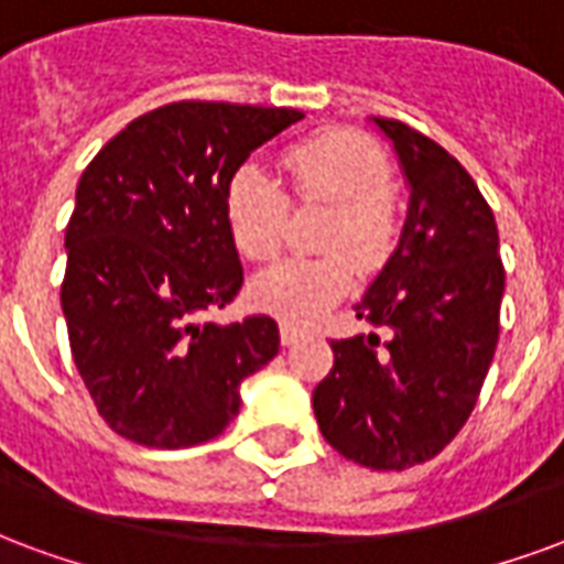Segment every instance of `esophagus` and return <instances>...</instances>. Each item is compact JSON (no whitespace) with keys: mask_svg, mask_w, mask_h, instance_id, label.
Here are the masks:
<instances>
[{"mask_svg":"<svg viewBox=\"0 0 564 564\" xmlns=\"http://www.w3.org/2000/svg\"><path fill=\"white\" fill-rule=\"evenodd\" d=\"M279 339H282V345H294L300 339V330L297 327H291V324H282V327H279Z\"/></svg>","mask_w":564,"mask_h":564,"instance_id":"esophagus-1","label":"esophagus"}]
</instances>
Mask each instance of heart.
<instances>
[{"label":"heart","instance_id":"b5f03b06","mask_svg":"<svg viewBox=\"0 0 564 564\" xmlns=\"http://www.w3.org/2000/svg\"><path fill=\"white\" fill-rule=\"evenodd\" d=\"M294 204H324L315 258L267 267L249 282V303L288 324H312L348 297L355 265L376 273L400 240V204L390 183L388 155L360 131H322L282 155ZM288 197L261 164L242 162L225 183V225L237 252L270 261L282 249Z\"/></svg>","mask_w":564,"mask_h":564}]
</instances>
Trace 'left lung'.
<instances>
[{
    "mask_svg": "<svg viewBox=\"0 0 564 564\" xmlns=\"http://www.w3.org/2000/svg\"><path fill=\"white\" fill-rule=\"evenodd\" d=\"M372 122L412 188L400 246L355 306L390 339H336L312 409L339 454L402 471L442 454L475 409L499 343L505 267L492 209L466 167L400 119Z\"/></svg>",
    "mask_w": 564,
    "mask_h": 564,
    "instance_id": "left-lung-1",
    "label": "left lung"
}]
</instances>
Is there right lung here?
Wrapping results in <instances>:
<instances>
[{
	"instance_id": "1",
	"label": "right lung",
	"mask_w": 564,
	"mask_h": 564,
	"mask_svg": "<svg viewBox=\"0 0 564 564\" xmlns=\"http://www.w3.org/2000/svg\"><path fill=\"white\" fill-rule=\"evenodd\" d=\"M291 108L174 101L110 138L77 183L63 312L77 372L113 433L147 447L209 442L242 378L279 351L270 315L207 322L242 285L225 183Z\"/></svg>"
}]
</instances>
